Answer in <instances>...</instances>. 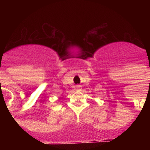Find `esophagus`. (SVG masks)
I'll return each instance as SVG.
<instances>
[{"label": "esophagus", "instance_id": "esophagus-1", "mask_svg": "<svg viewBox=\"0 0 150 150\" xmlns=\"http://www.w3.org/2000/svg\"><path fill=\"white\" fill-rule=\"evenodd\" d=\"M76 88H77V89H80V88H82V86H80V85H77V86H76Z\"/></svg>", "mask_w": 150, "mask_h": 150}]
</instances>
